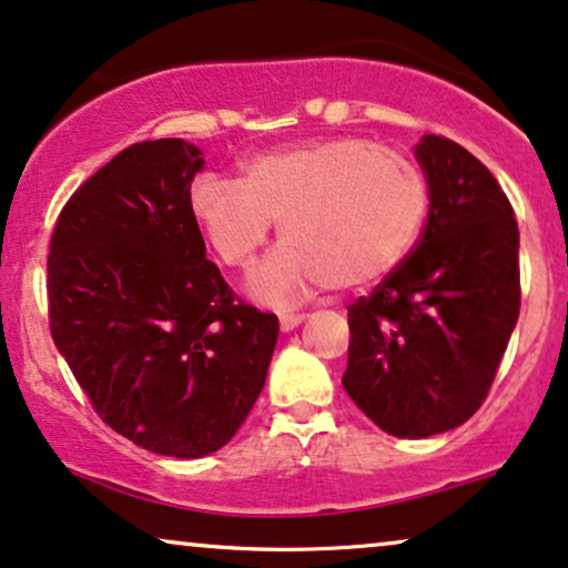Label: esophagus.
I'll list each match as a JSON object with an SVG mask.
<instances>
[{
  "label": "esophagus",
  "mask_w": 568,
  "mask_h": 568,
  "mask_svg": "<svg viewBox=\"0 0 568 568\" xmlns=\"http://www.w3.org/2000/svg\"><path fill=\"white\" fill-rule=\"evenodd\" d=\"M304 320H306V314H280V329L283 332L296 329Z\"/></svg>",
  "instance_id": "34e87169"
}]
</instances>
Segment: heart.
I'll use <instances>...</instances> for the list:
<instances>
[{
    "label": "heart",
    "instance_id": "obj_1",
    "mask_svg": "<svg viewBox=\"0 0 568 568\" xmlns=\"http://www.w3.org/2000/svg\"><path fill=\"white\" fill-rule=\"evenodd\" d=\"M428 184L418 163L358 138L298 142L246 158L239 179L202 173L189 213L225 267H246L272 221L285 241L248 280L291 304L308 291L366 288L395 272L420 236Z\"/></svg>",
    "mask_w": 568,
    "mask_h": 568
}]
</instances>
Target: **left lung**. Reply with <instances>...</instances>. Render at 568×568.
I'll use <instances>...</instances> for the list:
<instances>
[{"label": "left lung", "mask_w": 568, "mask_h": 568, "mask_svg": "<svg viewBox=\"0 0 568 568\" xmlns=\"http://www.w3.org/2000/svg\"><path fill=\"white\" fill-rule=\"evenodd\" d=\"M428 184L418 246L372 296L347 306L343 387L382 430L426 438L473 418L519 316V229L486 165L423 134Z\"/></svg>", "instance_id": "obj_1"}]
</instances>
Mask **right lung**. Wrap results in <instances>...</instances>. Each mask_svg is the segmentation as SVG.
Wrapping results in <instances>:
<instances>
[{
    "label": "right lung",
    "instance_id": "obj_1",
    "mask_svg": "<svg viewBox=\"0 0 568 568\" xmlns=\"http://www.w3.org/2000/svg\"><path fill=\"white\" fill-rule=\"evenodd\" d=\"M202 150L138 142L59 213L49 327L103 423L142 449L196 459L231 442L267 379L277 316L205 260L189 213Z\"/></svg>",
    "mask_w": 568,
    "mask_h": 568
}]
</instances>
